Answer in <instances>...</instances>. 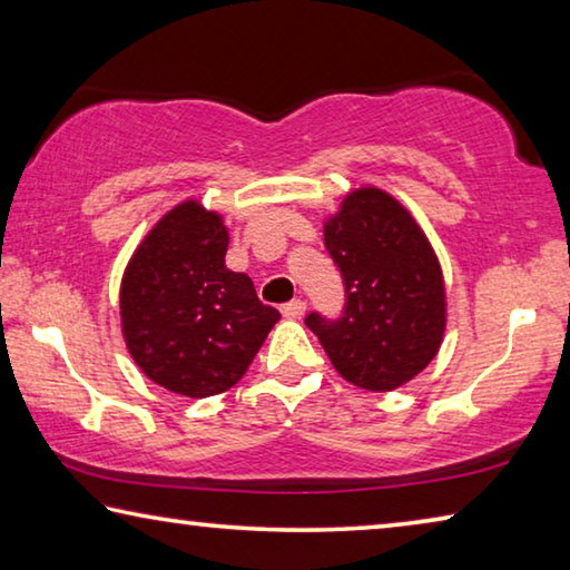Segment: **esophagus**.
I'll list each match as a JSON object with an SVG mask.
<instances>
[{"label": "esophagus", "mask_w": 570, "mask_h": 570, "mask_svg": "<svg viewBox=\"0 0 570 570\" xmlns=\"http://www.w3.org/2000/svg\"><path fill=\"white\" fill-rule=\"evenodd\" d=\"M306 312V304L302 302V298H294V302H286L282 306V314L286 316V320H302Z\"/></svg>", "instance_id": "obj_1"}]
</instances>
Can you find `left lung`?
<instances>
[{"label":"left lung","instance_id":"8db88e82","mask_svg":"<svg viewBox=\"0 0 570 570\" xmlns=\"http://www.w3.org/2000/svg\"><path fill=\"white\" fill-rule=\"evenodd\" d=\"M324 244L346 286L340 322L308 314L334 370L354 387L392 392L435 360L448 288L428 234L392 193L352 188L324 218Z\"/></svg>","mask_w":570,"mask_h":570}]
</instances>
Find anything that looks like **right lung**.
I'll use <instances>...</instances> for the list:
<instances>
[{
  "label": "right lung",
  "mask_w": 570,
  "mask_h": 570,
  "mask_svg": "<svg viewBox=\"0 0 570 570\" xmlns=\"http://www.w3.org/2000/svg\"><path fill=\"white\" fill-rule=\"evenodd\" d=\"M228 226L198 198L163 214L120 282V330L150 382L204 400L244 377L282 320L254 282L226 266Z\"/></svg>",
  "instance_id": "obj_1"
}]
</instances>
